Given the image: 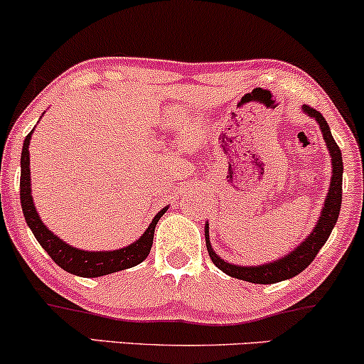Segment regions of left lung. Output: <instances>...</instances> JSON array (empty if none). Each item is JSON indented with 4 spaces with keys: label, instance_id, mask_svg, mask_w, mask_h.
<instances>
[{
    "label": "left lung",
    "instance_id": "1",
    "mask_svg": "<svg viewBox=\"0 0 364 364\" xmlns=\"http://www.w3.org/2000/svg\"><path fill=\"white\" fill-rule=\"evenodd\" d=\"M301 111L318 123L325 145H327V150L330 154L332 178H330L328 193L325 196L323 207H321L318 219H316L315 228L311 229L310 235L304 237L301 243L296 246L292 252L284 255V257L277 258L274 262L262 263V265H236V263L223 260L214 252V248H212L210 237H208V223H205V243L208 257L215 263L217 269H220L224 274L231 275V277L240 279V281L253 284H275L301 274L315 260L316 253L320 252L321 246L327 243L330 232H332L333 225L337 224V219H339L342 203V171H344L341 149L337 147L336 140H333L332 133H330L327 121H325V118L318 111L311 109L310 106H301Z\"/></svg>",
    "mask_w": 364,
    "mask_h": 364
}]
</instances>
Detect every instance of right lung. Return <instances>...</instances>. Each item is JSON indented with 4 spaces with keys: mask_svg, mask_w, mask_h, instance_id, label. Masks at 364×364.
Returning a JSON list of instances; mask_svg holds the SVG:
<instances>
[{
    "mask_svg": "<svg viewBox=\"0 0 364 364\" xmlns=\"http://www.w3.org/2000/svg\"><path fill=\"white\" fill-rule=\"evenodd\" d=\"M32 129L27 136H25L22 157H20V203H22L23 217L27 220V225L34 232L36 240L46 250V253L53 258L58 265L66 272L73 275H80V277H101L112 272H119V270L132 269V267L139 265L149 257L150 248H152L154 231L156 225L162 215L166 214L168 207L161 208L149 228L139 240L129 243L128 246L118 250H104V252H89V250L77 248V246L68 245L63 241L60 236L54 235L51 229L43 223L37 208L34 205V198H32V188H31V152H28V145H31Z\"/></svg>",
    "mask_w": 364,
    "mask_h": 364,
    "instance_id": "obj_1",
    "label": "right lung"
}]
</instances>
